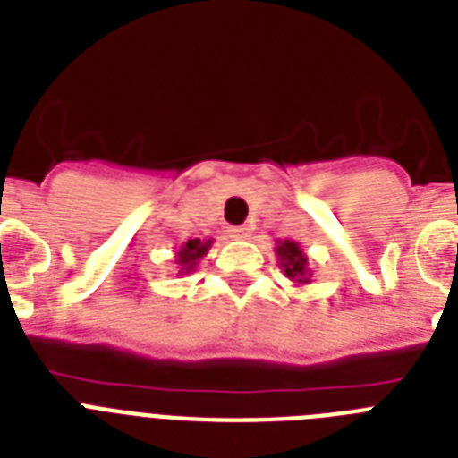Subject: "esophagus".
Listing matches in <instances>:
<instances>
[{"mask_svg":"<svg viewBox=\"0 0 458 458\" xmlns=\"http://www.w3.org/2000/svg\"><path fill=\"white\" fill-rule=\"evenodd\" d=\"M250 226L248 225H241V226H229V233H232L233 239H248L250 236Z\"/></svg>","mask_w":458,"mask_h":458,"instance_id":"1","label":"esophagus"}]
</instances>
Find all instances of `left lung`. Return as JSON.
<instances>
[{
    "label": "left lung",
    "mask_w": 458,
    "mask_h": 458,
    "mask_svg": "<svg viewBox=\"0 0 458 458\" xmlns=\"http://www.w3.org/2000/svg\"><path fill=\"white\" fill-rule=\"evenodd\" d=\"M279 265L291 281L298 284H310V272H307V255L295 241H284L276 246Z\"/></svg>",
    "instance_id": "8db88e82"
}]
</instances>
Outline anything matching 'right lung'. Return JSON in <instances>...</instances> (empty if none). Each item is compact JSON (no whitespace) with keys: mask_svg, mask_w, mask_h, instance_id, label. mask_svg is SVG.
I'll use <instances>...</instances> for the list:
<instances>
[{"mask_svg":"<svg viewBox=\"0 0 458 458\" xmlns=\"http://www.w3.org/2000/svg\"><path fill=\"white\" fill-rule=\"evenodd\" d=\"M212 241H200V239H191L186 241L184 246H182V250L177 252V265H182V269H179V274H189L193 272V267L199 265V259L206 255L208 250H210Z\"/></svg>","mask_w":458,"mask_h":458,"instance_id":"add662e5","label":"right lung"}]
</instances>
